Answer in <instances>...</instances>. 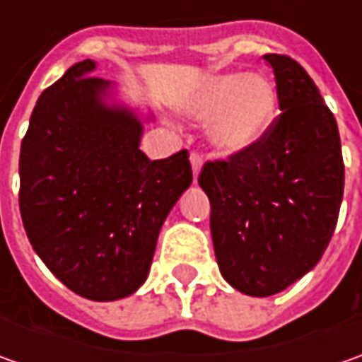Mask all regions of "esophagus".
Masks as SVG:
<instances>
[{
	"label": "esophagus",
	"instance_id": "34e87169",
	"mask_svg": "<svg viewBox=\"0 0 362 362\" xmlns=\"http://www.w3.org/2000/svg\"><path fill=\"white\" fill-rule=\"evenodd\" d=\"M189 160H191V167H193V179L197 181V177H199V171H202V155L193 151V153L189 155Z\"/></svg>",
	"mask_w": 362,
	"mask_h": 362
}]
</instances>
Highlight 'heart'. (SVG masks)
Instances as JSON below:
<instances>
[{"instance_id":"heart-1","label":"heart","mask_w":362,"mask_h":362,"mask_svg":"<svg viewBox=\"0 0 362 362\" xmlns=\"http://www.w3.org/2000/svg\"><path fill=\"white\" fill-rule=\"evenodd\" d=\"M183 110L207 120V139L221 155H240L270 131L276 117L272 80L247 72H223L203 80L189 94Z\"/></svg>"}]
</instances>
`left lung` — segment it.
<instances>
[{
  "label": "left lung",
  "mask_w": 362,
  "mask_h": 362,
  "mask_svg": "<svg viewBox=\"0 0 362 362\" xmlns=\"http://www.w3.org/2000/svg\"><path fill=\"white\" fill-rule=\"evenodd\" d=\"M282 115L254 148L203 165L211 238L226 282L278 294L313 270L337 228L344 189L341 136L308 72L266 54Z\"/></svg>",
  "instance_id": "1"
}]
</instances>
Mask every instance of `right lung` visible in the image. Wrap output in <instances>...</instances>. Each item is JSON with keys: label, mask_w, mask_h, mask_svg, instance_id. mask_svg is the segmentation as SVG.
<instances>
[{"label": "right lung", "mask_w": 362, "mask_h": 362, "mask_svg": "<svg viewBox=\"0 0 362 362\" xmlns=\"http://www.w3.org/2000/svg\"><path fill=\"white\" fill-rule=\"evenodd\" d=\"M74 64L42 92L20 151V214L40 259L66 288L96 302L145 284L159 231L191 185L187 151L151 160L146 120L115 98L110 80Z\"/></svg>", "instance_id": "1"}]
</instances>
